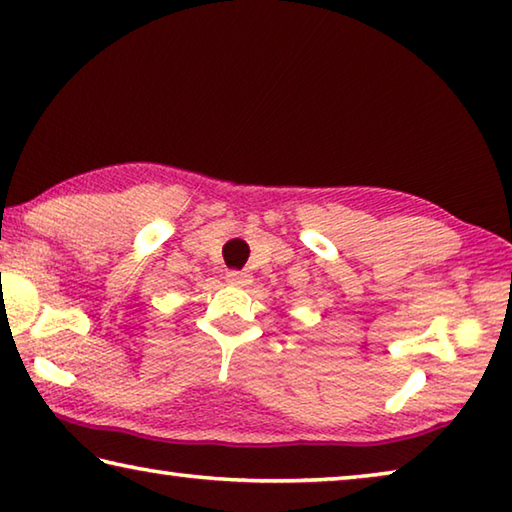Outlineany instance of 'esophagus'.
<instances>
[{"label":"esophagus","instance_id":"esophagus-1","mask_svg":"<svg viewBox=\"0 0 512 512\" xmlns=\"http://www.w3.org/2000/svg\"><path fill=\"white\" fill-rule=\"evenodd\" d=\"M227 283H231V285H249L251 276L247 272L231 270V272H227Z\"/></svg>","mask_w":512,"mask_h":512}]
</instances>
